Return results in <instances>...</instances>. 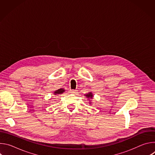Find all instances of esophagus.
<instances>
[{
	"instance_id": "1",
	"label": "esophagus",
	"mask_w": 155,
	"mask_h": 155,
	"mask_svg": "<svg viewBox=\"0 0 155 155\" xmlns=\"http://www.w3.org/2000/svg\"><path fill=\"white\" fill-rule=\"evenodd\" d=\"M69 93L71 94H75V93H76V90H69Z\"/></svg>"
}]
</instances>
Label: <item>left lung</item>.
Wrapping results in <instances>:
<instances>
[{
  "label": "left lung",
  "instance_id": "8db88e82",
  "mask_svg": "<svg viewBox=\"0 0 155 155\" xmlns=\"http://www.w3.org/2000/svg\"><path fill=\"white\" fill-rule=\"evenodd\" d=\"M87 98H88V99H93V93H91V92H90V93H88L87 94H85L84 95ZM91 102H90V104H91Z\"/></svg>",
  "mask_w": 155,
  "mask_h": 155
}]
</instances>
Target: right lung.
Returning a JSON list of instances; mask_svg holds the SVG:
<instances>
[{
    "mask_svg": "<svg viewBox=\"0 0 155 155\" xmlns=\"http://www.w3.org/2000/svg\"><path fill=\"white\" fill-rule=\"evenodd\" d=\"M65 91V90H64L63 88H60V89L55 91L54 92V94L56 95V94H62Z\"/></svg>",
    "mask_w": 155,
    "mask_h": 155,
    "instance_id": "add662e5",
    "label": "right lung"
}]
</instances>
